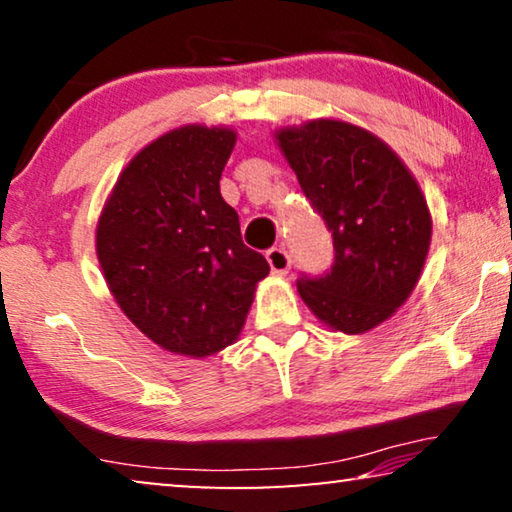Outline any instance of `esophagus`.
Masks as SVG:
<instances>
[{"instance_id": "esophagus-1", "label": "esophagus", "mask_w": 512, "mask_h": 512, "mask_svg": "<svg viewBox=\"0 0 512 512\" xmlns=\"http://www.w3.org/2000/svg\"><path fill=\"white\" fill-rule=\"evenodd\" d=\"M265 258H268L272 275H286L291 270V256L284 247H272Z\"/></svg>"}]
</instances>
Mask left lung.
Returning <instances> with one entry per match:
<instances>
[{
	"label": "left lung",
	"mask_w": 512,
	"mask_h": 512,
	"mask_svg": "<svg viewBox=\"0 0 512 512\" xmlns=\"http://www.w3.org/2000/svg\"><path fill=\"white\" fill-rule=\"evenodd\" d=\"M279 149L333 237V265L298 277L307 307L335 331L366 333L415 289L431 214L408 167L382 139L342 121L277 132Z\"/></svg>",
	"instance_id": "8db88e82"
}]
</instances>
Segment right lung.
<instances>
[{"label":"right lung","instance_id":"1","mask_svg":"<svg viewBox=\"0 0 512 512\" xmlns=\"http://www.w3.org/2000/svg\"><path fill=\"white\" fill-rule=\"evenodd\" d=\"M233 146L228 128L167 132L130 160L97 223V258L121 310L156 345L195 359L240 335L270 272L221 198Z\"/></svg>","mask_w":512,"mask_h":512}]
</instances>
